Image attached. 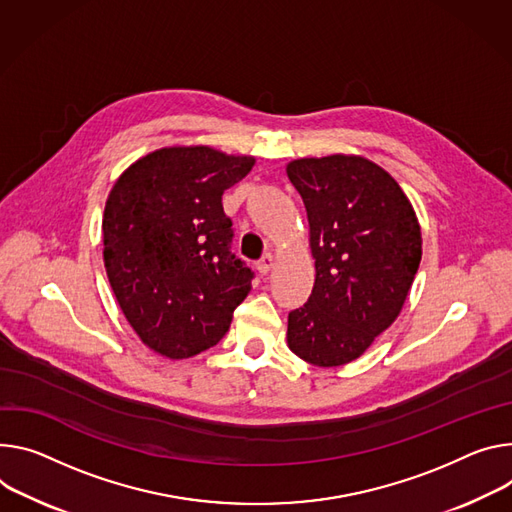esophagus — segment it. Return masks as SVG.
Masks as SVG:
<instances>
[{"mask_svg": "<svg viewBox=\"0 0 512 512\" xmlns=\"http://www.w3.org/2000/svg\"><path fill=\"white\" fill-rule=\"evenodd\" d=\"M273 261H275L273 255H271V253H265V255L257 261L255 267H257V271H259L261 275H267V273L271 271V267H273Z\"/></svg>", "mask_w": 512, "mask_h": 512, "instance_id": "1", "label": "esophagus"}]
</instances>
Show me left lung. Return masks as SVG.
I'll list each match as a JSON object with an SVG mask.
<instances>
[{
    "mask_svg": "<svg viewBox=\"0 0 512 512\" xmlns=\"http://www.w3.org/2000/svg\"><path fill=\"white\" fill-rule=\"evenodd\" d=\"M286 173L306 208L316 269L308 302L288 316V347L339 367L398 318L421 263V226L396 179L365 157L294 159Z\"/></svg>",
    "mask_w": 512,
    "mask_h": 512,
    "instance_id": "1",
    "label": "left lung"
}]
</instances>
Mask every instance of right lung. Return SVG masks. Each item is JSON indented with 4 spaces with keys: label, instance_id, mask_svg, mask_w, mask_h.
Here are the masks:
<instances>
[{
    "label": "right lung",
    "instance_id": "1",
    "mask_svg": "<svg viewBox=\"0 0 512 512\" xmlns=\"http://www.w3.org/2000/svg\"><path fill=\"white\" fill-rule=\"evenodd\" d=\"M255 157L163 147L134 161L104 208V265L126 320L151 351L188 359L214 347L251 292L253 271L230 253L222 194Z\"/></svg>",
    "mask_w": 512,
    "mask_h": 512
}]
</instances>
